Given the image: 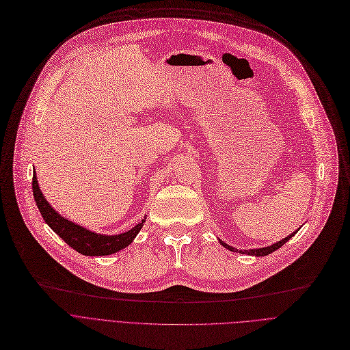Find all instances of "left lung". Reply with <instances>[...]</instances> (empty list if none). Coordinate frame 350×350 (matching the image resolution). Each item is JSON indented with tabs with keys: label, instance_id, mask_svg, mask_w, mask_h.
<instances>
[{
	"label": "left lung",
	"instance_id": "8db88e82",
	"mask_svg": "<svg viewBox=\"0 0 350 350\" xmlns=\"http://www.w3.org/2000/svg\"><path fill=\"white\" fill-rule=\"evenodd\" d=\"M295 234H296V232H293V234H291L289 237L284 238L282 241H279L278 243H273V245H271V246L259 247V249H251V251H246V249H245V251H238V249H235V247H232V246L224 243L222 241H221V243H222L226 249H229V251H232V252H239V254H246V255H255V256H265V255H269V254H272L273 251H276V249H279L282 245H285Z\"/></svg>",
	"mask_w": 350,
	"mask_h": 350
}]
</instances>
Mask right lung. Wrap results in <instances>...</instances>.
Masks as SVG:
<instances>
[{
    "instance_id": "add662e5",
    "label": "right lung",
    "mask_w": 350,
    "mask_h": 350,
    "mask_svg": "<svg viewBox=\"0 0 350 350\" xmlns=\"http://www.w3.org/2000/svg\"><path fill=\"white\" fill-rule=\"evenodd\" d=\"M32 193H34L36 204L42 215L44 221L48 224V226L51 228L55 234L61 237L71 247H74L77 252L87 256H104V255H111L121 251V249H124L134 241V238L138 235V232L141 230L145 222V219H142L141 224H138L137 226H134L121 235H113V237L99 235L68 219H64L61 215H58L51 208V205L46 202V199L44 198L38 187L36 171H34V175H32Z\"/></svg>"
}]
</instances>
